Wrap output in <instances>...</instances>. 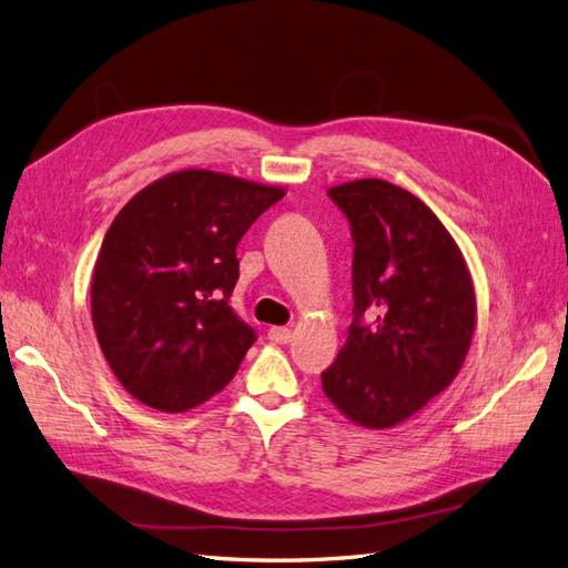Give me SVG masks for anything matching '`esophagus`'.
Returning a JSON list of instances; mask_svg holds the SVG:
<instances>
[{"label": "esophagus", "instance_id": "esophagus-1", "mask_svg": "<svg viewBox=\"0 0 568 568\" xmlns=\"http://www.w3.org/2000/svg\"><path fill=\"white\" fill-rule=\"evenodd\" d=\"M267 336L274 343H288L291 341V329H288V326H270Z\"/></svg>", "mask_w": 568, "mask_h": 568}]
</instances>
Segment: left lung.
Listing matches in <instances>:
<instances>
[{"label": "left lung", "mask_w": 568, "mask_h": 568, "mask_svg": "<svg viewBox=\"0 0 568 568\" xmlns=\"http://www.w3.org/2000/svg\"><path fill=\"white\" fill-rule=\"evenodd\" d=\"M353 230V324L324 395L365 428L409 419L453 384L476 329L467 261L443 222L407 189L355 180L329 189Z\"/></svg>", "instance_id": "1"}]
</instances>
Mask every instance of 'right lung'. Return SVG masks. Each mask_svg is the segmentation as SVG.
<instances>
[{
	"label": "right lung",
	"instance_id": "right-lung-1",
	"mask_svg": "<svg viewBox=\"0 0 568 568\" xmlns=\"http://www.w3.org/2000/svg\"><path fill=\"white\" fill-rule=\"evenodd\" d=\"M284 194L189 168L151 182L115 215L94 263L92 322L132 398L186 412L232 382L255 343L230 305L236 244Z\"/></svg>",
	"mask_w": 568,
	"mask_h": 568
}]
</instances>
